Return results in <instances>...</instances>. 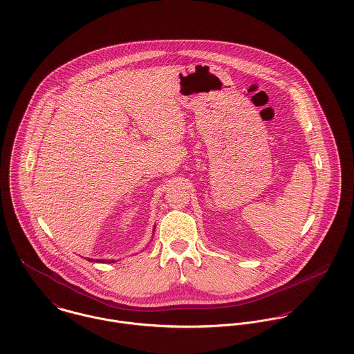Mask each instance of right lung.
<instances>
[{
	"label": "right lung",
	"instance_id": "add662e5",
	"mask_svg": "<svg viewBox=\"0 0 354 354\" xmlns=\"http://www.w3.org/2000/svg\"><path fill=\"white\" fill-rule=\"evenodd\" d=\"M91 261H101V263H114V260H104V259H102V260H91Z\"/></svg>",
	"mask_w": 354,
	"mask_h": 354
}]
</instances>
